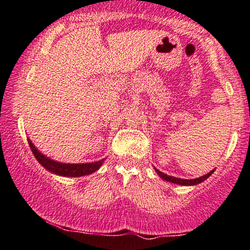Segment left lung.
Returning <instances> with one entry per match:
<instances>
[{"instance_id": "1", "label": "left lung", "mask_w": 250, "mask_h": 250, "mask_svg": "<svg viewBox=\"0 0 250 250\" xmlns=\"http://www.w3.org/2000/svg\"><path fill=\"white\" fill-rule=\"evenodd\" d=\"M154 169H155L156 173L159 174V177H160V178H163L164 181L169 182V183H174V184H179V185H196V184H200V183H202L203 181H206V179H207L208 177L212 176L213 172L215 171V168L212 169V171L208 172L207 174L199 177V178H195V179H183V178H177V177L167 176L166 173H164V172L159 171V169L155 168V167H154Z\"/></svg>"}]
</instances>
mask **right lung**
Here are the masks:
<instances>
[{"label":"right lung","mask_w":250,"mask_h":250,"mask_svg":"<svg viewBox=\"0 0 250 250\" xmlns=\"http://www.w3.org/2000/svg\"><path fill=\"white\" fill-rule=\"evenodd\" d=\"M27 142L32 150V154L35 155V158L37 159V161L44 167L45 169H48L49 172L54 174H58V176L62 177H83L87 176V174H91L94 172H96L100 167L104 164V159L100 161H95V163H86V164H65L60 163V161H55L53 159L48 158L47 155H44L43 153H41L37 148L35 146V144L32 143V141L30 138H27Z\"/></svg>","instance_id":"1"}]
</instances>
